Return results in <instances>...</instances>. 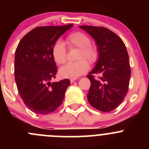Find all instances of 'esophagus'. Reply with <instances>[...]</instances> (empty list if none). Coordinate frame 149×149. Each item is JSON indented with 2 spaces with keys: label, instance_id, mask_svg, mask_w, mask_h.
<instances>
[{
  "label": "esophagus",
  "instance_id": "34e87169",
  "mask_svg": "<svg viewBox=\"0 0 149 149\" xmlns=\"http://www.w3.org/2000/svg\"><path fill=\"white\" fill-rule=\"evenodd\" d=\"M76 79H70V83H73V82H74L76 80Z\"/></svg>",
  "mask_w": 149,
  "mask_h": 149
}]
</instances>
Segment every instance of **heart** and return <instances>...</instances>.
<instances>
[{"label":"heart","mask_w":149,"mask_h":149,"mask_svg":"<svg viewBox=\"0 0 149 149\" xmlns=\"http://www.w3.org/2000/svg\"><path fill=\"white\" fill-rule=\"evenodd\" d=\"M66 44L70 49L79 48L77 62L68 63L60 69V74L64 78L76 79L88 71L89 62L94 63L99 56L98 47L91 42L89 36L82 31H75L66 38ZM52 57L55 63L59 65L64 64L67 61V53L64 44L58 41L52 48Z\"/></svg>","instance_id":"obj_1"}]
</instances>
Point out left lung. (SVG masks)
Returning a JSON list of instances; mask_svg holds the SVG:
<instances>
[{"mask_svg": "<svg viewBox=\"0 0 149 149\" xmlns=\"http://www.w3.org/2000/svg\"><path fill=\"white\" fill-rule=\"evenodd\" d=\"M95 40L99 60L87 77L91 81L87 99L102 112H110L123 102L128 91L130 66L124 42L115 33L102 26H79ZM94 74H100L95 78Z\"/></svg>", "mask_w": 149, "mask_h": 149, "instance_id": "8db88e82", "label": "left lung"}]
</instances>
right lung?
<instances>
[{"mask_svg":"<svg viewBox=\"0 0 149 149\" xmlns=\"http://www.w3.org/2000/svg\"><path fill=\"white\" fill-rule=\"evenodd\" d=\"M73 25L36 27L21 40L16 47V86L24 103L34 113H51L63 102L70 82L69 79L49 82L58 72L52 48L58 38Z\"/></svg>","mask_w":149,"mask_h":149,"instance_id":"1","label":"right lung"}]
</instances>
